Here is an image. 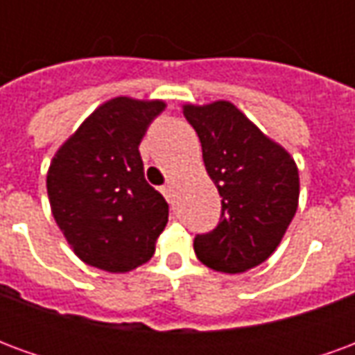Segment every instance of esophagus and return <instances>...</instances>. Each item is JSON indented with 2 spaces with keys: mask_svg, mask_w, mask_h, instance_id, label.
Wrapping results in <instances>:
<instances>
[{
  "mask_svg": "<svg viewBox=\"0 0 355 355\" xmlns=\"http://www.w3.org/2000/svg\"><path fill=\"white\" fill-rule=\"evenodd\" d=\"M162 193L165 196V200L169 201V203H173L175 201V188L173 186H163L162 188Z\"/></svg>",
  "mask_w": 355,
  "mask_h": 355,
  "instance_id": "1",
  "label": "esophagus"
}]
</instances>
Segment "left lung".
Wrapping results in <instances>:
<instances>
[{"mask_svg": "<svg viewBox=\"0 0 355 355\" xmlns=\"http://www.w3.org/2000/svg\"><path fill=\"white\" fill-rule=\"evenodd\" d=\"M182 114L223 198L220 223L193 239V251L211 270L247 272L270 259L297 213V163L230 101L184 104Z\"/></svg>", "mask_w": 355, "mask_h": 355, "instance_id": "1", "label": "left lung"}]
</instances>
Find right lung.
Segmentation results:
<instances>
[{"label": "right lung", "mask_w": 355, "mask_h": 355, "mask_svg": "<svg viewBox=\"0 0 355 355\" xmlns=\"http://www.w3.org/2000/svg\"><path fill=\"white\" fill-rule=\"evenodd\" d=\"M163 101L114 96L60 144L47 171L51 211L78 259L110 274L146 264L169 205L144 178L140 140Z\"/></svg>", "instance_id": "1"}]
</instances>
